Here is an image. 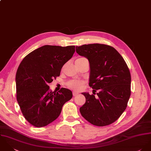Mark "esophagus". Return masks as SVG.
I'll list each match as a JSON object with an SVG mask.
<instances>
[{"label":"esophagus","mask_w":151,"mask_h":151,"mask_svg":"<svg viewBox=\"0 0 151 151\" xmlns=\"http://www.w3.org/2000/svg\"><path fill=\"white\" fill-rule=\"evenodd\" d=\"M78 94H79V93H78V92H76V91H73V96H77Z\"/></svg>","instance_id":"34e87169"}]
</instances>
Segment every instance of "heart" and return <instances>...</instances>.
Listing matches in <instances>:
<instances>
[{
    "mask_svg": "<svg viewBox=\"0 0 151 151\" xmlns=\"http://www.w3.org/2000/svg\"><path fill=\"white\" fill-rule=\"evenodd\" d=\"M84 58H79L78 59H77L76 61L81 60L82 59H83ZM84 84L83 81H80V80H71L70 81H69L67 83V86L75 91H79L80 89H81L82 87L83 86Z\"/></svg>",
    "mask_w": 151,
    "mask_h": 151,
    "instance_id": "b5f03b06",
    "label": "heart"
}]
</instances>
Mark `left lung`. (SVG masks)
<instances>
[{"label":"left lung","mask_w":151,"mask_h":151,"mask_svg":"<svg viewBox=\"0 0 151 151\" xmlns=\"http://www.w3.org/2000/svg\"><path fill=\"white\" fill-rule=\"evenodd\" d=\"M76 52L88 58L91 72L89 86L97 97L83 93L85 103L80 112L93 125L103 127L115 122L126 109L131 95V73L128 67L113 47L101 44L76 47Z\"/></svg>","instance_id":"1"}]
</instances>
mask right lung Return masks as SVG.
Wrapping results in <instances>:
<instances>
[{
  "mask_svg": "<svg viewBox=\"0 0 151 151\" xmlns=\"http://www.w3.org/2000/svg\"><path fill=\"white\" fill-rule=\"evenodd\" d=\"M75 51L74 45H46L21 62L16 75L17 100L23 116L33 126L42 127L55 120L63 104L72 99L70 90L52 91L48 84L60 75L63 65Z\"/></svg>",
  "mask_w": 151,
  "mask_h": 151,
  "instance_id": "add662e5",
  "label": "right lung"
}]
</instances>
